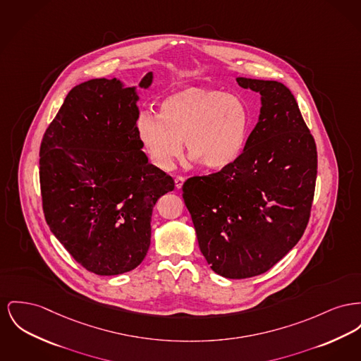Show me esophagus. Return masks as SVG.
<instances>
[{
    "instance_id": "esophagus-1",
    "label": "esophagus",
    "mask_w": 361,
    "mask_h": 361,
    "mask_svg": "<svg viewBox=\"0 0 361 361\" xmlns=\"http://www.w3.org/2000/svg\"><path fill=\"white\" fill-rule=\"evenodd\" d=\"M184 181H185V178H184L183 176H177V177L174 178V183H176V188H177V190H181V187H183Z\"/></svg>"
}]
</instances>
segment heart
Masks as SVG:
<instances>
[{"label":"heart","mask_w":361,"mask_h":361,"mask_svg":"<svg viewBox=\"0 0 361 361\" xmlns=\"http://www.w3.org/2000/svg\"><path fill=\"white\" fill-rule=\"evenodd\" d=\"M251 124V110L243 98L210 87H184L161 101L158 116L140 114L136 133L159 169H171L184 140L200 166L224 170L241 158Z\"/></svg>","instance_id":"b5f03b06"}]
</instances>
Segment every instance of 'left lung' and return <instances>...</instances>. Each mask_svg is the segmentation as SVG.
I'll return each mask as SVG.
<instances>
[{
  "label": "left lung",
  "mask_w": 361,
  "mask_h": 361,
  "mask_svg": "<svg viewBox=\"0 0 361 361\" xmlns=\"http://www.w3.org/2000/svg\"><path fill=\"white\" fill-rule=\"evenodd\" d=\"M235 80L260 94L259 121L233 166L188 178L183 197L210 267L241 279L270 270L301 238L315 193L318 152L286 85Z\"/></svg>",
  "instance_id": "1"
}]
</instances>
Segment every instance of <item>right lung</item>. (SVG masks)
Listing matches in <instances>:
<instances>
[{
    "label": "right lung",
    "mask_w": 361,
    "mask_h": 361,
    "mask_svg": "<svg viewBox=\"0 0 361 361\" xmlns=\"http://www.w3.org/2000/svg\"><path fill=\"white\" fill-rule=\"evenodd\" d=\"M152 72L139 87L149 88ZM136 87L92 79L73 87L43 135L39 181L51 233L85 270L117 276L146 257L157 200L174 190L136 133Z\"/></svg>",
    "instance_id": "add662e5"
}]
</instances>
